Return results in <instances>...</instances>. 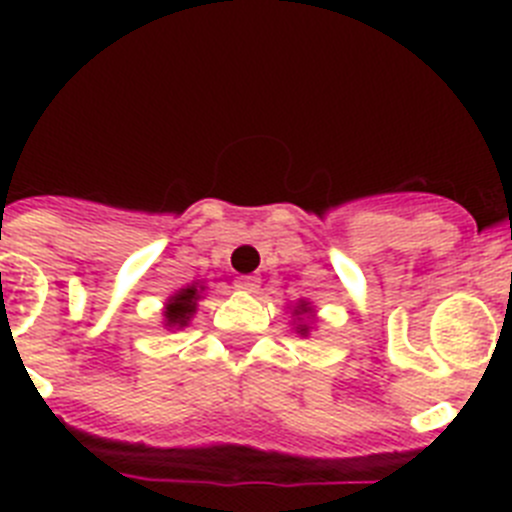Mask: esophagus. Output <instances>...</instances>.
<instances>
[{
  "label": "esophagus",
  "mask_w": 512,
  "mask_h": 512,
  "mask_svg": "<svg viewBox=\"0 0 512 512\" xmlns=\"http://www.w3.org/2000/svg\"><path fill=\"white\" fill-rule=\"evenodd\" d=\"M259 279L256 277H238L235 279V289L238 292H246V295H253V292H259Z\"/></svg>",
  "instance_id": "34e87169"
}]
</instances>
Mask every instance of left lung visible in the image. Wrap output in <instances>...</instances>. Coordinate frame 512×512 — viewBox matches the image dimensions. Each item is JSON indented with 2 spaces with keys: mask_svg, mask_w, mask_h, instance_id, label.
I'll return each instance as SVG.
<instances>
[{
  "mask_svg": "<svg viewBox=\"0 0 512 512\" xmlns=\"http://www.w3.org/2000/svg\"><path fill=\"white\" fill-rule=\"evenodd\" d=\"M292 325H295V333L297 336L307 338L310 336V325L312 320H315V310H312V305L307 300H297L295 307H292Z\"/></svg>",
  "mask_w": 512,
  "mask_h": 512,
  "instance_id": "1",
  "label": "left lung"
}]
</instances>
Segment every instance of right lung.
I'll list each match as a JSON object with an SVG mask.
<instances>
[{"label":"right lung","mask_w":512,"mask_h":512,"mask_svg":"<svg viewBox=\"0 0 512 512\" xmlns=\"http://www.w3.org/2000/svg\"><path fill=\"white\" fill-rule=\"evenodd\" d=\"M205 295V284L202 282H192L187 287L176 289L174 295L166 300L164 305V328L166 330H182L187 328L189 320L194 318V312H197V302L202 300Z\"/></svg>","instance_id":"add662e5"}]
</instances>
